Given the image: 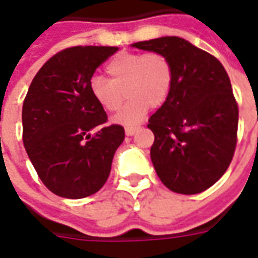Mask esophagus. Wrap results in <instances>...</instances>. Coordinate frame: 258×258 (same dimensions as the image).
<instances>
[{
	"label": "esophagus",
	"mask_w": 258,
	"mask_h": 258,
	"mask_svg": "<svg viewBox=\"0 0 258 258\" xmlns=\"http://www.w3.org/2000/svg\"><path fill=\"white\" fill-rule=\"evenodd\" d=\"M137 131H138V127H125V135H128V137L134 135Z\"/></svg>",
	"instance_id": "esophagus-1"
}]
</instances>
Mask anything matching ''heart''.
<instances>
[{
    "label": "heart",
    "mask_w": 258,
    "mask_h": 258,
    "mask_svg": "<svg viewBox=\"0 0 258 258\" xmlns=\"http://www.w3.org/2000/svg\"><path fill=\"white\" fill-rule=\"evenodd\" d=\"M107 80L94 77L91 94L109 113L117 112L127 96V105L114 117L116 123L134 125L148 113L167 101L174 81L171 60L160 52L117 53L106 66Z\"/></svg>",
    "instance_id": "obj_1"
}]
</instances>
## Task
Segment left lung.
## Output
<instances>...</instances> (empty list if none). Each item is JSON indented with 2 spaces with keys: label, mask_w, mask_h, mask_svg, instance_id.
<instances>
[{
  "label": "left lung",
  "mask_w": 258,
  "mask_h": 258,
  "mask_svg": "<svg viewBox=\"0 0 258 258\" xmlns=\"http://www.w3.org/2000/svg\"><path fill=\"white\" fill-rule=\"evenodd\" d=\"M164 53L173 64L167 101L149 118L151 159L159 178L175 194L195 195L214 185L232 162L239 109L221 62L179 37L134 42Z\"/></svg>",
  "instance_id": "left-lung-1"
}]
</instances>
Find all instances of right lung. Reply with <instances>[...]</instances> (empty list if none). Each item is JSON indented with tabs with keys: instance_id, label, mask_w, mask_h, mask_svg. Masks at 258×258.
Segmentation results:
<instances>
[{
	"instance_id": "add662e5",
	"label": "right lung",
	"mask_w": 258,
	"mask_h": 258,
	"mask_svg": "<svg viewBox=\"0 0 258 258\" xmlns=\"http://www.w3.org/2000/svg\"><path fill=\"white\" fill-rule=\"evenodd\" d=\"M117 47L79 45L42 64L23 101V145L42 184L52 194L83 199L109 178L114 152L124 141L118 124L91 94V79ZM99 129L95 136L89 133Z\"/></svg>"
}]
</instances>
